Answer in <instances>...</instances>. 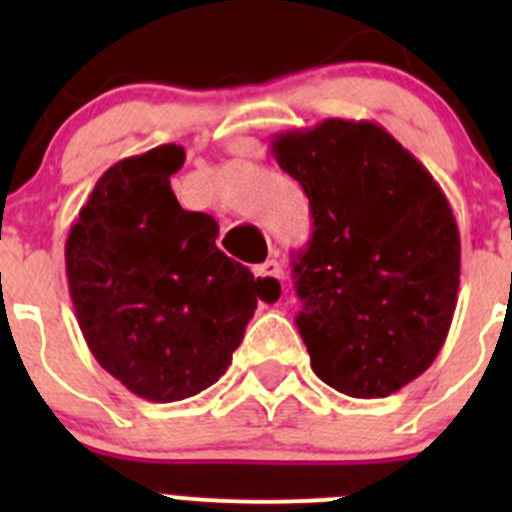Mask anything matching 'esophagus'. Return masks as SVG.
Wrapping results in <instances>:
<instances>
[{
  "instance_id": "34e87169",
  "label": "esophagus",
  "mask_w": 512,
  "mask_h": 512,
  "mask_svg": "<svg viewBox=\"0 0 512 512\" xmlns=\"http://www.w3.org/2000/svg\"><path fill=\"white\" fill-rule=\"evenodd\" d=\"M253 274L264 282V295H271V292H282L284 284H282V266L277 264V261H264V264H259L256 269H253Z\"/></svg>"
}]
</instances>
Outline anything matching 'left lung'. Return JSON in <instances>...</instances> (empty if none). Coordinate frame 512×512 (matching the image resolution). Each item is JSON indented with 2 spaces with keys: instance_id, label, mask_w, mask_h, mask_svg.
Returning <instances> with one entry per match:
<instances>
[{
  "instance_id": "left-lung-1",
  "label": "left lung",
  "mask_w": 512,
  "mask_h": 512,
  "mask_svg": "<svg viewBox=\"0 0 512 512\" xmlns=\"http://www.w3.org/2000/svg\"><path fill=\"white\" fill-rule=\"evenodd\" d=\"M271 153L310 200L315 230L292 274L312 372L348 397L392 395L433 364L454 318L446 194L377 122L328 117L274 135Z\"/></svg>"
}]
</instances>
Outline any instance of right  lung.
<instances>
[{
  "label": "right lung",
  "instance_id": "add662e5",
  "mask_svg": "<svg viewBox=\"0 0 512 512\" xmlns=\"http://www.w3.org/2000/svg\"><path fill=\"white\" fill-rule=\"evenodd\" d=\"M184 148L166 143L99 176L66 238L76 320L102 369L151 402L223 377L259 305L251 271L215 246V217L171 192Z\"/></svg>",
  "mask_w": 512,
  "mask_h": 512
}]
</instances>
